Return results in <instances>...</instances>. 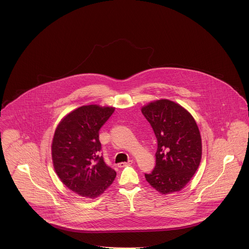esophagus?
<instances>
[{"label": "esophagus", "mask_w": 249, "mask_h": 249, "mask_svg": "<svg viewBox=\"0 0 249 249\" xmlns=\"http://www.w3.org/2000/svg\"><path fill=\"white\" fill-rule=\"evenodd\" d=\"M132 163H133V160H128V162H121V163H119V164H118V167H119V168H123V167L131 165Z\"/></svg>", "instance_id": "obj_1"}]
</instances>
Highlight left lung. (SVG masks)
<instances>
[{
	"mask_svg": "<svg viewBox=\"0 0 249 249\" xmlns=\"http://www.w3.org/2000/svg\"><path fill=\"white\" fill-rule=\"evenodd\" d=\"M158 140L156 167L144 174L150 185L162 195L182 189L197 170L202 141L193 116L170 100L151 102L142 107Z\"/></svg>",
	"mask_w": 249,
	"mask_h": 249,
	"instance_id": "8db88e82",
	"label": "left lung"
}]
</instances>
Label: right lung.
Returning <instances> with one entry per match:
<instances>
[{
  "label": "right lung",
  "instance_id": "1",
  "mask_svg": "<svg viewBox=\"0 0 249 249\" xmlns=\"http://www.w3.org/2000/svg\"><path fill=\"white\" fill-rule=\"evenodd\" d=\"M115 107L83 106L71 111L56 127L52 142L53 168L61 181L82 197L95 198L109 187L116 171L99 154V130Z\"/></svg>",
  "mask_w": 249,
  "mask_h": 249
}]
</instances>
